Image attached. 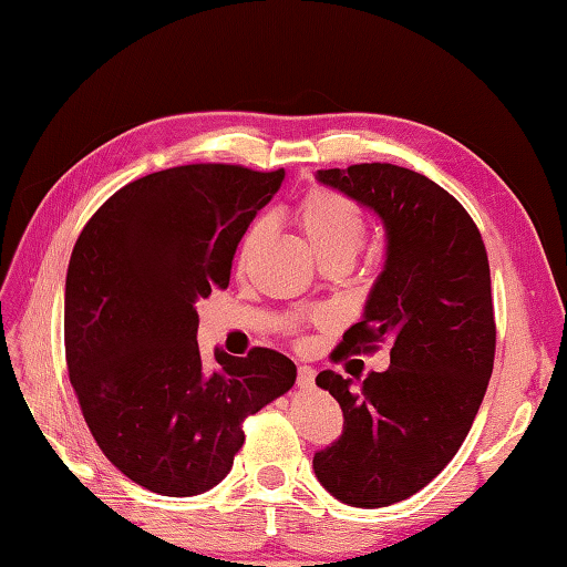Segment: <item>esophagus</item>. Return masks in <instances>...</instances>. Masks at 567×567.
<instances>
[{
    "label": "esophagus",
    "instance_id": "34e87169",
    "mask_svg": "<svg viewBox=\"0 0 567 567\" xmlns=\"http://www.w3.org/2000/svg\"><path fill=\"white\" fill-rule=\"evenodd\" d=\"M315 380H317L315 368L299 365V370H297V388L299 390H311V388H315Z\"/></svg>",
    "mask_w": 567,
    "mask_h": 567
}]
</instances>
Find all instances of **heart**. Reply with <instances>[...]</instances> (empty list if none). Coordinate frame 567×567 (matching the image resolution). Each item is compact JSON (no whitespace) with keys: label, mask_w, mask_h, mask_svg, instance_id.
<instances>
[{"label":"heart","mask_w":567,"mask_h":567,"mask_svg":"<svg viewBox=\"0 0 567 567\" xmlns=\"http://www.w3.org/2000/svg\"><path fill=\"white\" fill-rule=\"evenodd\" d=\"M297 221L302 226L309 246L315 248L321 260H327L331 256L353 258L365 240L363 209H360L351 197H346L343 192L336 189H311L309 195L299 202ZM260 231L262 221L250 226V231L244 238V248H240L244 256L260 238Z\"/></svg>","instance_id":"obj_1"}]
</instances>
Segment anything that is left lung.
I'll return each instance as SVG.
<instances>
[{"label": "left lung", "instance_id": "obj_1", "mask_svg": "<svg viewBox=\"0 0 567 567\" xmlns=\"http://www.w3.org/2000/svg\"><path fill=\"white\" fill-rule=\"evenodd\" d=\"M317 179L372 209L388 258L363 319L333 360L390 343V368L363 382L317 375L343 412V433L315 455L319 483L351 507H388L453 461L495 365L487 250L463 204L426 175L392 163L319 171Z\"/></svg>", "mask_w": 567, "mask_h": 567}]
</instances>
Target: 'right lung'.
<instances>
[{
	"instance_id": "1",
	"label": "right lung",
	"mask_w": 567,
	"mask_h": 567,
	"mask_svg": "<svg viewBox=\"0 0 567 567\" xmlns=\"http://www.w3.org/2000/svg\"><path fill=\"white\" fill-rule=\"evenodd\" d=\"M285 171L179 165L134 179L84 224L65 280V360L94 441L136 485L192 497L219 485L246 416L295 384L270 348L204 363L197 302L226 290L248 224Z\"/></svg>"
}]
</instances>
